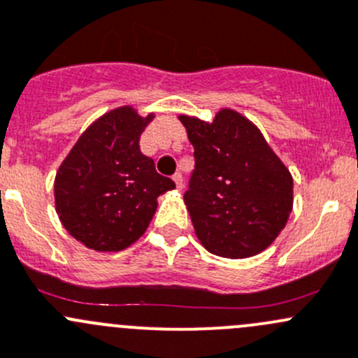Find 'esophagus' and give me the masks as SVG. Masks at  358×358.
Segmentation results:
<instances>
[{"label":"esophagus","instance_id":"34e87169","mask_svg":"<svg viewBox=\"0 0 358 358\" xmlns=\"http://www.w3.org/2000/svg\"><path fill=\"white\" fill-rule=\"evenodd\" d=\"M173 182H175V185H176V189H182L183 187V176L180 175V173H176L175 176H173Z\"/></svg>","mask_w":358,"mask_h":358}]
</instances>
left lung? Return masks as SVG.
I'll return each mask as SVG.
<instances>
[{
	"label": "left lung",
	"instance_id": "1",
	"mask_svg": "<svg viewBox=\"0 0 358 358\" xmlns=\"http://www.w3.org/2000/svg\"><path fill=\"white\" fill-rule=\"evenodd\" d=\"M178 119L196 157L183 201L201 245L225 259L264 252L292 213L289 168L236 110L220 108L211 122L183 113Z\"/></svg>",
	"mask_w": 358,
	"mask_h": 358
}]
</instances>
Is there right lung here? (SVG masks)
Returning a JSON list of instances; mask_svg holds the SVG:
<instances>
[{
  "label": "right lung",
  "instance_id": "1",
  "mask_svg": "<svg viewBox=\"0 0 358 358\" xmlns=\"http://www.w3.org/2000/svg\"><path fill=\"white\" fill-rule=\"evenodd\" d=\"M154 113L119 106L87 127L54 180L55 211L66 231L96 252H120L143 236L157 197L175 189L140 150Z\"/></svg>",
  "mask_w": 358,
  "mask_h": 358
}]
</instances>
